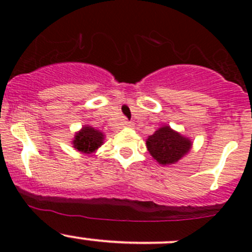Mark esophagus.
<instances>
[{
	"label": "esophagus",
	"instance_id": "obj_1",
	"mask_svg": "<svg viewBox=\"0 0 252 252\" xmlns=\"http://www.w3.org/2000/svg\"><path fill=\"white\" fill-rule=\"evenodd\" d=\"M123 126H133V123H131V122H128V121H124Z\"/></svg>",
	"mask_w": 252,
	"mask_h": 252
}]
</instances>
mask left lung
I'll return each mask as SVG.
<instances>
[{
	"label": "left lung",
	"instance_id": "obj_1",
	"mask_svg": "<svg viewBox=\"0 0 252 252\" xmlns=\"http://www.w3.org/2000/svg\"><path fill=\"white\" fill-rule=\"evenodd\" d=\"M192 142L171 126H163L157 129L146 140L150 155L162 166L177 163L191 149Z\"/></svg>",
	"mask_w": 252,
	"mask_h": 252
}]
</instances>
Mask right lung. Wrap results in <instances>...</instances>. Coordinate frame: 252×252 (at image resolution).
Returning a JSON list of instances; mask_svg holds the SVG:
<instances>
[{"label":"right lung","instance_id":"obj_1","mask_svg":"<svg viewBox=\"0 0 252 252\" xmlns=\"http://www.w3.org/2000/svg\"><path fill=\"white\" fill-rule=\"evenodd\" d=\"M103 140H105V135L102 131L90 126H84L81 130L75 134L72 145L81 154L90 155L103 144Z\"/></svg>","mask_w":252,"mask_h":252}]
</instances>
